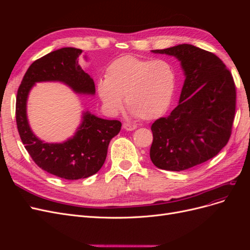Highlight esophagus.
<instances>
[{
    "label": "esophagus",
    "instance_id": "1",
    "mask_svg": "<svg viewBox=\"0 0 250 250\" xmlns=\"http://www.w3.org/2000/svg\"><path fill=\"white\" fill-rule=\"evenodd\" d=\"M123 128H124L125 130L132 131V130L135 129V128H137V125L131 124V123H124V124H123Z\"/></svg>",
    "mask_w": 250,
    "mask_h": 250
}]
</instances>
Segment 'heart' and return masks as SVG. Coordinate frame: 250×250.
<instances>
[{
  "label": "heart",
  "mask_w": 250,
  "mask_h": 250,
  "mask_svg": "<svg viewBox=\"0 0 250 250\" xmlns=\"http://www.w3.org/2000/svg\"><path fill=\"white\" fill-rule=\"evenodd\" d=\"M175 89V74L163 59L120 57L108 65L105 79L97 84L104 107L116 113L123 107L122 97L133 115L143 120L161 117L168 109Z\"/></svg>",
  "instance_id": "1"
}]
</instances>
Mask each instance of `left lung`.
I'll return each mask as SVG.
<instances>
[{
  "label": "left lung",
  "instance_id": "1",
  "mask_svg": "<svg viewBox=\"0 0 250 250\" xmlns=\"http://www.w3.org/2000/svg\"><path fill=\"white\" fill-rule=\"evenodd\" d=\"M153 53L175 56L186 80L179 104L151 126L150 158L163 170L190 169L216 156L229 143L236 85L229 70L211 52L183 43Z\"/></svg>",
  "mask_w": 250,
  "mask_h": 250
}]
</instances>
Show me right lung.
Listing matches in <instances>:
<instances>
[{
  "label": "right lung",
  "mask_w": 250,
  "mask_h": 250,
  "mask_svg": "<svg viewBox=\"0 0 250 250\" xmlns=\"http://www.w3.org/2000/svg\"><path fill=\"white\" fill-rule=\"evenodd\" d=\"M82 50L62 48L42 56L29 66L18 89L17 126L21 140L33 162L57 177L76 180L94 175L101 169L110 140L121 130L118 120H104L88 111L73 138L60 144H48L35 137L28 124L26 104L35 82L60 81L78 94H95V83L81 69L78 57Z\"/></svg>",
  "instance_id": "1"
}]
</instances>
